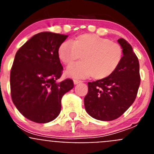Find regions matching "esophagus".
Masks as SVG:
<instances>
[{
    "instance_id": "obj_1",
    "label": "esophagus",
    "mask_w": 154,
    "mask_h": 154,
    "mask_svg": "<svg viewBox=\"0 0 154 154\" xmlns=\"http://www.w3.org/2000/svg\"><path fill=\"white\" fill-rule=\"evenodd\" d=\"M73 82H74L75 85H77V84L81 83V82H82L81 80H78V79H74V80H73Z\"/></svg>"
}]
</instances>
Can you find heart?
I'll list each match as a JSON object with an SVG mask.
<instances>
[{"mask_svg":"<svg viewBox=\"0 0 154 154\" xmlns=\"http://www.w3.org/2000/svg\"><path fill=\"white\" fill-rule=\"evenodd\" d=\"M58 58L65 65L78 59L82 62L67 68L66 75L72 78L102 79L112 74L123 58V48L117 42L92 34L79 35L71 41H65L58 50Z\"/></svg>","mask_w":154,"mask_h":154,"instance_id":"heart-1","label":"heart"}]
</instances>
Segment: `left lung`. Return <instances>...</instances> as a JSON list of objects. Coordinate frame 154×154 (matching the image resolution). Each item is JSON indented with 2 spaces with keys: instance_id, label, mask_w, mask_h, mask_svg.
Segmentation results:
<instances>
[{
  "instance_id": "1",
  "label": "left lung",
  "mask_w": 154,
  "mask_h": 154,
  "mask_svg": "<svg viewBox=\"0 0 154 154\" xmlns=\"http://www.w3.org/2000/svg\"><path fill=\"white\" fill-rule=\"evenodd\" d=\"M118 43L123 58L117 69L106 78L88 82L84 105L87 113L98 120L111 121L123 115L135 100L140 83V64L133 48L123 38Z\"/></svg>"
}]
</instances>
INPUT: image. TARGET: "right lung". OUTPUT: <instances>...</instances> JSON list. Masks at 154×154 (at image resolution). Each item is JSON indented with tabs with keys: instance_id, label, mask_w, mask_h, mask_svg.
Masks as SVG:
<instances>
[{
	"instance_id": "right-lung-1",
	"label": "right lung",
	"mask_w": 154,
	"mask_h": 154,
	"mask_svg": "<svg viewBox=\"0 0 154 154\" xmlns=\"http://www.w3.org/2000/svg\"><path fill=\"white\" fill-rule=\"evenodd\" d=\"M67 35L36 34L16 53L11 71L14 104L24 117L38 123L54 120L61 112V99L74 87L72 79L58 82L63 70L58 50Z\"/></svg>"
}]
</instances>
